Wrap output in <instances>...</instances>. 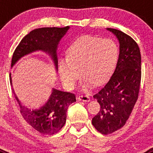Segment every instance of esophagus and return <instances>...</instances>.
I'll return each mask as SVG.
<instances>
[{
	"label": "esophagus",
	"mask_w": 153,
	"mask_h": 153,
	"mask_svg": "<svg viewBox=\"0 0 153 153\" xmlns=\"http://www.w3.org/2000/svg\"><path fill=\"white\" fill-rule=\"evenodd\" d=\"M79 101H83V102H90V98L87 95H80L78 96L76 98Z\"/></svg>",
	"instance_id": "1"
}]
</instances>
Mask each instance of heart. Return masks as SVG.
Masks as SVG:
<instances>
[{
  "mask_svg": "<svg viewBox=\"0 0 153 153\" xmlns=\"http://www.w3.org/2000/svg\"><path fill=\"white\" fill-rule=\"evenodd\" d=\"M118 58V48L109 39L84 36L74 41L67 51V59L59 62L58 70L67 90L74 88L81 75L82 90L88 91L93 85L106 84L111 77Z\"/></svg>",
  "mask_w": 153,
  "mask_h": 153,
  "instance_id": "b5f03b06",
  "label": "heart"
}]
</instances>
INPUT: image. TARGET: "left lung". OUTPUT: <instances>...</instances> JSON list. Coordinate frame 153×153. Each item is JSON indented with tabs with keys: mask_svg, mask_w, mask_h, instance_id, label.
<instances>
[{
	"mask_svg": "<svg viewBox=\"0 0 153 153\" xmlns=\"http://www.w3.org/2000/svg\"><path fill=\"white\" fill-rule=\"evenodd\" d=\"M107 30L118 39L120 54L109 82L93 96L100 105V110L93 118L92 124L104 135L125 125L137 100L141 83V54L136 42L121 30Z\"/></svg>",
	"mask_w": 153,
	"mask_h": 153,
	"instance_id": "8db88e82",
	"label": "left lung"
}]
</instances>
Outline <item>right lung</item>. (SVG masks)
<instances>
[{"instance_id": "add662e5", "label": "right lung", "mask_w": 153, "mask_h": 153, "mask_svg": "<svg viewBox=\"0 0 153 153\" xmlns=\"http://www.w3.org/2000/svg\"><path fill=\"white\" fill-rule=\"evenodd\" d=\"M69 28L70 27L68 26L65 27H42L30 31L21 40L13 52L11 67L25 55L42 51L51 56L57 70V46ZM10 82L12 86L10 74ZM12 91L21 108V115L26 122L36 131L45 135H53L62 129L67 120L69 106L76 102L74 93L53 89L51 96L45 102L31 106L21 102L13 88Z\"/></svg>"}]
</instances>
